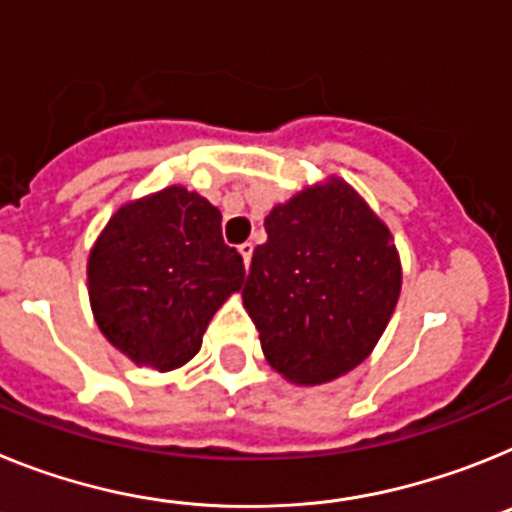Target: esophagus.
<instances>
[{
	"mask_svg": "<svg viewBox=\"0 0 512 512\" xmlns=\"http://www.w3.org/2000/svg\"><path fill=\"white\" fill-rule=\"evenodd\" d=\"M252 252H255V247H252V242H244V244H239V255H242V260H244V268H250V262H252Z\"/></svg>",
	"mask_w": 512,
	"mask_h": 512,
	"instance_id": "esophagus-1",
	"label": "esophagus"
}]
</instances>
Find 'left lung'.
Wrapping results in <instances>:
<instances>
[{
    "label": "left lung",
    "instance_id": "1",
    "mask_svg": "<svg viewBox=\"0 0 512 512\" xmlns=\"http://www.w3.org/2000/svg\"><path fill=\"white\" fill-rule=\"evenodd\" d=\"M244 309L265 361L293 384H327L361 366L402 291L389 226L342 177L306 185L265 216Z\"/></svg>",
    "mask_w": 512,
    "mask_h": 512
}]
</instances>
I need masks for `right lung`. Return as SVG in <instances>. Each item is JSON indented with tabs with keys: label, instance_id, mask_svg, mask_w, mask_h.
<instances>
[{
	"label": "right lung",
	"instance_id": "right-lung-1",
	"mask_svg": "<svg viewBox=\"0 0 512 512\" xmlns=\"http://www.w3.org/2000/svg\"><path fill=\"white\" fill-rule=\"evenodd\" d=\"M242 281L221 211L182 185L123 203L87 257L92 317L105 340L162 373L201 350L208 322Z\"/></svg>",
	"mask_w": 512,
	"mask_h": 512
}]
</instances>
